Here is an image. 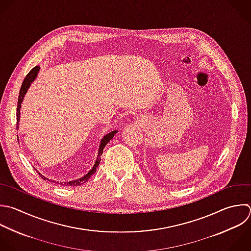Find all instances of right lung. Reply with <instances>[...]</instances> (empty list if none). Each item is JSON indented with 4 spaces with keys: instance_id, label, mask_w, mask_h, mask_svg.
I'll return each mask as SVG.
<instances>
[{
    "instance_id": "obj_1",
    "label": "right lung",
    "mask_w": 251,
    "mask_h": 251,
    "mask_svg": "<svg viewBox=\"0 0 251 251\" xmlns=\"http://www.w3.org/2000/svg\"><path fill=\"white\" fill-rule=\"evenodd\" d=\"M39 70H40L39 67L33 68V69L27 74V75L25 76V80H24V82H23V85H22V87H21L20 96H19V102H18V108H17V124H18V125H17V128H19L21 108H22V103H23V101H24L25 95L26 94V92H27V90H28L30 84H31V83L34 81V79L37 77V75H38V73H39ZM117 132H118V130H113V131L109 132L108 134H106V135L102 138L101 143H100V146H99L98 156H97V159H96V161H95V164H94V166L92 167V169H91L85 176H83L80 177V178L75 179V180L65 181V182H61V183H63V185H66V186H76V185H80V184L86 182V181L89 179V177L96 172V169H97V167H98V165H99V163H100L101 155H102V153H103V150H104L106 144L114 137V135H115ZM36 172H37V170H36ZM38 174H39V176H40L43 179H45V180L48 179V180H50V181H52V182L55 181V180H52V179H49V178L45 177V176H44L43 175H41L40 173H38ZM57 182H58V181H57Z\"/></svg>"
}]
</instances>
